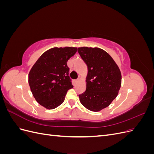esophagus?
I'll return each mask as SVG.
<instances>
[{
  "label": "esophagus",
  "instance_id": "obj_1",
  "mask_svg": "<svg viewBox=\"0 0 154 154\" xmlns=\"http://www.w3.org/2000/svg\"><path fill=\"white\" fill-rule=\"evenodd\" d=\"M78 82V80H74V83H77Z\"/></svg>",
  "mask_w": 154,
  "mask_h": 154
}]
</instances>
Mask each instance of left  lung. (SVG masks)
I'll return each instance as SVG.
<instances>
[{"label":"left lung","instance_id":"8db88e82","mask_svg":"<svg viewBox=\"0 0 154 154\" xmlns=\"http://www.w3.org/2000/svg\"><path fill=\"white\" fill-rule=\"evenodd\" d=\"M78 52L88 67L86 91L79 95V98L87 109L100 111L118 96L122 84L120 70L103 49L83 47L78 48Z\"/></svg>","mask_w":154,"mask_h":154}]
</instances>
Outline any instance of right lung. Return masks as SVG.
I'll list each match as a JSON object with an SVG mask.
<instances>
[{
	"label": "right lung",
	"instance_id": "add662e5",
	"mask_svg": "<svg viewBox=\"0 0 154 154\" xmlns=\"http://www.w3.org/2000/svg\"><path fill=\"white\" fill-rule=\"evenodd\" d=\"M76 48H54L45 51L29 73V85L36 101L48 109H54L64 101L73 87L69 76L68 60Z\"/></svg>",
	"mask_w": 154,
	"mask_h": 154
}]
</instances>
